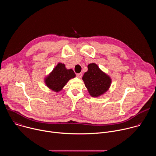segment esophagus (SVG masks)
Wrapping results in <instances>:
<instances>
[{"instance_id":"esophagus-1","label":"esophagus","mask_w":156,"mask_h":156,"mask_svg":"<svg viewBox=\"0 0 156 156\" xmlns=\"http://www.w3.org/2000/svg\"><path fill=\"white\" fill-rule=\"evenodd\" d=\"M76 76H77L78 78H81L82 77V73H77V74H76Z\"/></svg>"}]
</instances>
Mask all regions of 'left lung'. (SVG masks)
Wrapping results in <instances>:
<instances>
[{
    "instance_id": "1",
    "label": "left lung",
    "mask_w": 156,
    "mask_h": 156,
    "mask_svg": "<svg viewBox=\"0 0 156 156\" xmlns=\"http://www.w3.org/2000/svg\"><path fill=\"white\" fill-rule=\"evenodd\" d=\"M83 80L90 95L98 97L108 90L111 83V79L102 72L95 63L87 65V71L84 73Z\"/></svg>"
}]
</instances>
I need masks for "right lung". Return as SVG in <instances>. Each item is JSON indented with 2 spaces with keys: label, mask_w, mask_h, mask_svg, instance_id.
<instances>
[{
  "label": "right lung",
  "mask_w": 156,
  "mask_h": 156,
  "mask_svg": "<svg viewBox=\"0 0 156 156\" xmlns=\"http://www.w3.org/2000/svg\"><path fill=\"white\" fill-rule=\"evenodd\" d=\"M75 76V73L72 69H66L64 64L59 63L46 78L45 82L48 87L52 90L58 92L69 80Z\"/></svg>",
  "instance_id": "obj_1"
}]
</instances>
